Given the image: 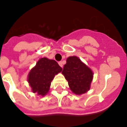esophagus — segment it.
Returning a JSON list of instances; mask_svg holds the SVG:
<instances>
[{
	"label": "esophagus",
	"instance_id": "obj_1",
	"mask_svg": "<svg viewBox=\"0 0 127 127\" xmlns=\"http://www.w3.org/2000/svg\"><path fill=\"white\" fill-rule=\"evenodd\" d=\"M59 66H60L61 67H62V68H63V62H61V61L59 62Z\"/></svg>",
	"mask_w": 127,
	"mask_h": 127
}]
</instances>
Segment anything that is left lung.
<instances>
[{
  "label": "left lung",
  "instance_id": "1",
  "mask_svg": "<svg viewBox=\"0 0 127 127\" xmlns=\"http://www.w3.org/2000/svg\"><path fill=\"white\" fill-rule=\"evenodd\" d=\"M62 74L68 81L70 90L76 95H82L90 89L93 78V71L78 57L67 58Z\"/></svg>",
  "mask_w": 127,
  "mask_h": 127
}]
</instances>
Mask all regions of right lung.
Masks as SVG:
<instances>
[{
    "label": "right lung",
    "mask_w": 127,
    "mask_h": 127,
    "mask_svg": "<svg viewBox=\"0 0 127 127\" xmlns=\"http://www.w3.org/2000/svg\"><path fill=\"white\" fill-rule=\"evenodd\" d=\"M62 68L55 60L41 58L31 70L27 81L34 93L45 96L48 93L55 76L62 71Z\"/></svg>",
    "instance_id": "1"
}]
</instances>
